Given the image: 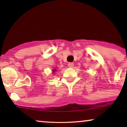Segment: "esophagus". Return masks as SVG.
Wrapping results in <instances>:
<instances>
[{"label":"esophagus","instance_id":"34e87169","mask_svg":"<svg viewBox=\"0 0 127 127\" xmlns=\"http://www.w3.org/2000/svg\"><path fill=\"white\" fill-rule=\"evenodd\" d=\"M74 66V64L73 62H69L68 63V66L69 67H73Z\"/></svg>","mask_w":127,"mask_h":127}]
</instances>
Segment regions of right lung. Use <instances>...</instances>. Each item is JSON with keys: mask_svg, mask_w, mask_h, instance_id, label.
<instances>
[{"mask_svg": "<svg viewBox=\"0 0 127 127\" xmlns=\"http://www.w3.org/2000/svg\"><path fill=\"white\" fill-rule=\"evenodd\" d=\"M54 72H55V70H54Z\"/></svg>", "mask_w": 127, "mask_h": 127, "instance_id": "1", "label": "right lung"}]
</instances>
